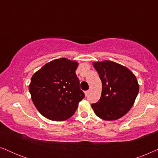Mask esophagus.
<instances>
[{"instance_id":"1","label":"esophagus","mask_w":158,"mask_h":158,"mask_svg":"<svg viewBox=\"0 0 158 158\" xmlns=\"http://www.w3.org/2000/svg\"><path fill=\"white\" fill-rule=\"evenodd\" d=\"M89 93H90V90H86V91H85V96H87L88 94H89Z\"/></svg>"}]
</instances>
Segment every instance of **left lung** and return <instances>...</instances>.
I'll list each match as a JSON object with an SVG mask.
<instances>
[{
    "mask_svg": "<svg viewBox=\"0 0 158 158\" xmlns=\"http://www.w3.org/2000/svg\"><path fill=\"white\" fill-rule=\"evenodd\" d=\"M93 65L102 82V92L92 109L101 119L120 118L132 107L139 93L137 77L126 67L109 60L93 62Z\"/></svg>",
    "mask_w": 158,
    "mask_h": 158,
    "instance_id": "8db88e82",
    "label": "left lung"
}]
</instances>
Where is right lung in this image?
Here are the masks:
<instances>
[{
    "instance_id": "add662e5",
    "label": "right lung",
    "mask_w": 158,
    "mask_h": 158,
    "mask_svg": "<svg viewBox=\"0 0 158 158\" xmlns=\"http://www.w3.org/2000/svg\"><path fill=\"white\" fill-rule=\"evenodd\" d=\"M77 66L76 61L60 58L44 64L31 77V100L44 117L60 122L74 114L85 96L75 74Z\"/></svg>"
}]
</instances>
